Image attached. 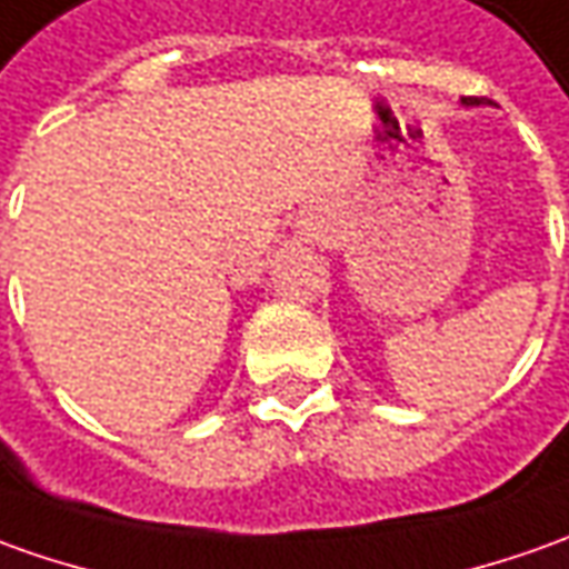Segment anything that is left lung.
I'll list each match as a JSON object with an SVG mask.
<instances>
[{"label": "left lung", "instance_id": "1", "mask_svg": "<svg viewBox=\"0 0 569 569\" xmlns=\"http://www.w3.org/2000/svg\"><path fill=\"white\" fill-rule=\"evenodd\" d=\"M479 102H482V99H477V96H467V99H463V106H479Z\"/></svg>", "mask_w": 569, "mask_h": 569}]
</instances>
